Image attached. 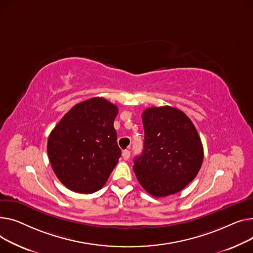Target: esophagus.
<instances>
[{
	"mask_svg": "<svg viewBox=\"0 0 253 253\" xmlns=\"http://www.w3.org/2000/svg\"><path fill=\"white\" fill-rule=\"evenodd\" d=\"M129 156H130V151L129 150H124L123 151V158L125 160H127L129 158Z\"/></svg>",
	"mask_w": 253,
	"mask_h": 253,
	"instance_id": "obj_1",
	"label": "esophagus"
}]
</instances>
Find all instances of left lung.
I'll return each mask as SVG.
<instances>
[{
    "instance_id": "left-lung-1",
    "label": "left lung",
    "mask_w": 253,
    "mask_h": 253,
    "mask_svg": "<svg viewBox=\"0 0 253 253\" xmlns=\"http://www.w3.org/2000/svg\"><path fill=\"white\" fill-rule=\"evenodd\" d=\"M144 149L132 169L141 186L154 197L183 190L197 175L203 146L196 127L181 110L151 107L142 115Z\"/></svg>"
}]
</instances>
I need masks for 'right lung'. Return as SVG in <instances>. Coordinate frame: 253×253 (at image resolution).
Here are the masks:
<instances>
[{
    "label": "right lung",
    "instance_id": "obj_1",
    "mask_svg": "<svg viewBox=\"0 0 253 253\" xmlns=\"http://www.w3.org/2000/svg\"><path fill=\"white\" fill-rule=\"evenodd\" d=\"M118 108L95 97L74 105L51 131L52 169L69 190L91 194L106 184L122 155L113 123Z\"/></svg>",
    "mask_w": 253,
    "mask_h": 253
}]
</instances>
